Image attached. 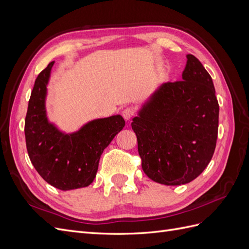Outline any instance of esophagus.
<instances>
[{"label": "esophagus", "instance_id": "34e87169", "mask_svg": "<svg viewBox=\"0 0 249 249\" xmlns=\"http://www.w3.org/2000/svg\"><path fill=\"white\" fill-rule=\"evenodd\" d=\"M122 114H123V117H124L125 120H130V119L135 115V110H134V108H132V107H126V108H124V109L123 110Z\"/></svg>", "mask_w": 249, "mask_h": 249}]
</instances>
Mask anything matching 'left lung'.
I'll return each instance as SVG.
<instances>
[{"instance_id":"8db88e82","label":"left lung","mask_w":249,"mask_h":249,"mask_svg":"<svg viewBox=\"0 0 249 249\" xmlns=\"http://www.w3.org/2000/svg\"><path fill=\"white\" fill-rule=\"evenodd\" d=\"M182 77L158 88L132 123L143 171L167 186L190 183L205 170L218 135L212 78L193 55H187Z\"/></svg>"}]
</instances>
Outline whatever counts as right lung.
<instances>
[{
    "label": "right lung",
    "instance_id": "obj_1",
    "mask_svg": "<svg viewBox=\"0 0 249 249\" xmlns=\"http://www.w3.org/2000/svg\"><path fill=\"white\" fill-rule=\"evenodd\" d=\"M51 62L35 80L25 119L26 145L34 168L47 183L60 190L87 187L93 182L100 158L123 130L120 115L95 119L72 134H63L48 122L47 85Z\"/></svg>",
    "mask_w": 249,
    "mask_h": 249
}]
</instances>
